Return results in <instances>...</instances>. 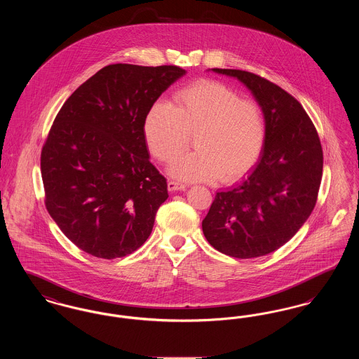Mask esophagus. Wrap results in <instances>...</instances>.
Segmentation results:
<instances>
[{
  "label": "esophagus",
  "instance_id": "34e87169",
  "mask_svg": "<svg viewBox=\"0 0 359 359\" xmlns=\"http://www.w3.org/2000/svg\"><path fill=\"white\" fill-rule=\"evenodd\" d=\"M168 189L171 191V192H175V191H184L186 189V186L184 184H182V183H177V182H168Z\"/></svg>",
  "mask_w": 359,
  "mask_h": 359
}]
</instances>
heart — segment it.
Wrapping results in <instances>:
<instances>
[{"label":"heart","mask_w":359,"mask_h":359,"mask_svg":"<svg viewBox=\"0 0 359 359\" xmlns=\"http://www.w3.org/2000/svg\"><path fill=\"white\" fill-rule=\"evenodd\" d=\"M194 135L196 151L180 157L170 170L186 182H236L259 160L266 141V121L253 101L215 81H199L179 90L173 104L156 102L144 120L151 154L171 163Z\"/></svg>","instance_id":"heart-1"}]
</instances>
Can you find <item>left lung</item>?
<instances>
[{
	"label": "left lung",
	"mask_w": 359,
	"mask_h": 359,
	"mask_svg": "<svg viewBox=\"0 0 359 359\" xmlns=\"http://www.w3.org/2000/svg\"><path fill=\"white\" fill-rule=\"evenodd\" d=\"M237 78L259 104L266 141L256 167L233 187L217 192L202 229L223 255L265 256L287 243L316 205L323 173L318 132L297 100L242 69H211Z\"/></svg>",
	"instance_id": "obj_1"
}]
</instances>
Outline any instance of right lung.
Returning a JSON list of instances; mask_svg holds the SVG:
<instances>
[{"label":"right lung","instance_id":"add662e5","mask_svg":"<svg viewBox=\"0 0 359 359\" xmlns=\"http://www.w3.org/2000/svg\"><path fill=\"white\" fill-rule=\"evenodd\" d=\"M186 75L177 66L110 65L62 106L41 151L46 207L63 234L91 256L132 255L168 198L149 161L144 120Z\"/></svg>","mask_w":359,"mask_h":359}]
</instances>
